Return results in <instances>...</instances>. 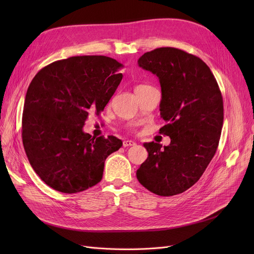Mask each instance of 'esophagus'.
<instances>
[{
  "label": "esophagus",
  "mask_w": 254,
  "mask_h": 254,
  "mask_svg": "<svg viewBox=\"0 0 254 254\" xmlns=\"http://www.w3.org/2000/svg\"><path fill=\"white\" fill-rule=\"evenodd\" d=\"M136 142L131 140H125L124 141V147H129V146H135Z\"/></svg>",
  "instance_id": "obj_1"
}]
</instances>
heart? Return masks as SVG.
Listing matches in <instances>:
<instances>
[{
	"instance_id": "heart-1",
	"label": "heart",
	"mask_w": 254,
	"mask_h": 254,
	"mask_svg": "<svg viewBox=\"0 0 254 254\" xmlns=\"http://www.w3.org/2000/svg\"><path fill=\"white\" fill-rule=\"evenodd\" d=\"M143 86H146V85H137V86L135 87V89H138V88H140V87H143Z\"/></svg>"
}]
</instances>
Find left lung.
Listing matches in <instances>:
<instances>
[{
    "mask_svg": "<svg viewBox=\"0 0 254 254\" xmlns=\"http://www.w3.org/2000/svg\"><path fill=\"white\" fill-rule=\"evenodd\" d=\"M142 69L158 77L162 87L159 132L169 146L144 143L148 157L137 179L162 196L179 194L197 182L214 156L223 124L221 91L209 66L178 48L161 47L138 60Z\"/></svg>",
    "mask_w": 254,
    "mask_h": 254,
    "instance_id": "obj_1",
    "label": "left lung"
}]
</instances>
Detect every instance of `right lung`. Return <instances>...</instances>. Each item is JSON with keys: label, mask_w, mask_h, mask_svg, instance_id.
<instances>
[{"label": "right lung", "mask_w": 254, "mask_h": 254, "mask_svg": "<svg viewBox=\"0 0 254 254\" xmlns=\"http://www.w3.org/2000/svg\"><path fill=\"white\" fill-rule=\"evenodd\" d=\"M123 64L104 56L72 57L44 66L26 91L22 143L29 162L51 189L83 191L103 177L106 158L122 140L91 137L82 127L99 115L123 79Z\"/></svg>", "instance_id": "obj_1"}]
</instances>
